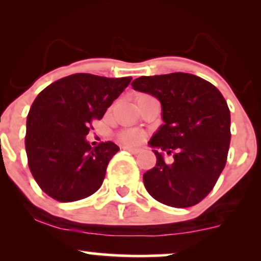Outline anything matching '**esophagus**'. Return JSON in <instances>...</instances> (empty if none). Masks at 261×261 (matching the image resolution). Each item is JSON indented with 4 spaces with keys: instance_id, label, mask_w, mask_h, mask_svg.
<instances>
[{
    "instance_id": "esophagus-1",
    "label": "esophagus",
    "mask_w": 261,
    "mask_h": 261,
    "mask_svg": "<svg viewBox=\"0 0 261 261\" xmlns=\"http://www.w3.org/2000/svg\"><path fill=\"white\" fill-rule=\"evenodd\" d=\"M122 148L126 149V151H128V152H130V153H133V154H137V153H140V152H141L140 148L130 147V146H125V147H122Z\"/></svg>"
}]
</instances>
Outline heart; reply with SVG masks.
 Masks as SVG:
<instances>
[{
    "mask_svg": "<svg viewBox=\"0 0 261 261\" xmlns=\"http://www.w3.org/2000/svg\"><path fill=\"white\" fill-rule=\"evenodd\" d=\"M119 139L125 143H137L142 139V135L136 128H128L119 134Z\"/></svg>",
    "mask_w": 261,
    "mask_h": 261,
    "instance_id": "1",
    "label": "heart"
}]
</instances>
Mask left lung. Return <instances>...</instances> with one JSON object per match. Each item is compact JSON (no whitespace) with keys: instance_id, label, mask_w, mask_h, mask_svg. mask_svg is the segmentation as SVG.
<instances>
[{"instance_id":"1","label":"left lung","mask_w":261,"mask_h":261,"mask_svg":"<svg viewBox=\"0 0 261 261\" xmlns=\"http://www.w3.org/2000/svg\"><path fill=\"white\" fill-rule=\"evenodd\" d=\"M131 86L157 98L163 110L164 124L149 141L157 163L143 174L149 195L172 207L196 205L226 166L230 142L226 99L212 83L190 73L142 76ZM163 153L172 155V162Z\"/></svg>"}]
</instances>
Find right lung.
Here are the masks:
<instances>
[{"label":"right lung","instance_id":"add662e5","mask_svg":"<svg viewBox=\"0 0 261 261\" xmlns=\"http://www.w3.org/2000/svg\"><path fill=\"white\" fill-rule=\"evenodd\" d=\"M131 77L74 73L55 81L33 101L27 116L25 151L35 181L61 202L91 196L101 187L119 147L112 141L91 147L93 120H100Z\"/></svg>","mask_w":261,"mask_h":261}]
</instances>
